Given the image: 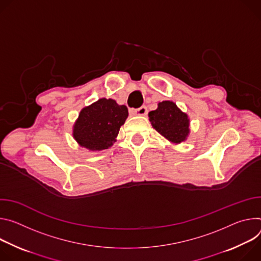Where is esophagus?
<instances>
[{"label": "esophagus", "instance_id": "1", "mask_svg": "<svg viewBox=\"0 0 261 261\" xmlns=\"http://www.w3.org/2000/svg\"><path fill=\"white\" fill-rule=\"evenodd\" d=\"M133 113H134V115H137V116H146L147 115V108L143 106L139 109L133 110Z\"/></svg>", "mask_w": 261, "mask_h": 261}]
</instances>
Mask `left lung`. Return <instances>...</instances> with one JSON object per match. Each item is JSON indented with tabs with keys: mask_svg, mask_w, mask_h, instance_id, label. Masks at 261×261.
Listing matches in <instances>:
<instances>
[{
	"mask_svg": "<svg viewBox=\"0 0 261 261\" xmlns=\"http://www.w3.org/2000/svg\"><path fill=\"white\" fill-rule=\"evenodd\" d=\"M149 120L152 127L174 144L187 140L190 134V119L173 101L159 102L158 109L149 112Z\"/></svg>",
	"mask_w": 261,
	"mask_h": 261,
	"instance_id": "obj_1",
	"label": "left lung"
}]
</instances>
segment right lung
Instances as JSON below:
<instances>
[{
  "label": "right lung",
  "instance_id": "obj_1",
  "mask_svg": "<svg viewBox=\"0 0 261 261\" xmlns=\"http://www.w3.org/2000/svg\"><path fill=\"white\" fill-rule=\"evenodd\" d=\"M128 116L127 108L114 99L100 98L79 114L72 135L80 146L92 151L108 149Z\"/></svg>",
  "mask_w": 261,
  "mask_h": 261
}]
</instances>
